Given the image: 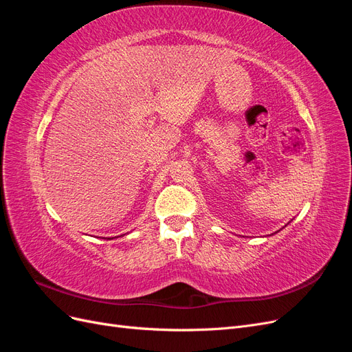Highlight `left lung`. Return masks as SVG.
Here are the masks:
<instances>
[{"label": "left lung", "instance_id": "8db88e82", "mask_svg": "<svg viewBox=\"0 0 352 352\" xmlns=\"http://www.w3.org/2000/svg\"><path fill=\"white\" fill-rule=\"evenodd\" d=\"M280 230H282V229H280ZM278 232H279V230H278ZM278 232H274V233H278Z\"/></svg>", "mask_w": 352, "mask_h": 352}]
</instances>
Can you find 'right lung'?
<instances>
[{"mask_svg": "<svg viewBox=\"0 0 352 352\" xmlns=\"http://www.w3.org/2000/svg\"><path fill=\"white\" fill-rule=\"evenodd\" d=\"M110 239H113V238H110Z\"/></svg>", "mask_w": 352, "mask_h": 352, "instance_id": "right-lung-1", "label": "right lung"}]
</instances>
